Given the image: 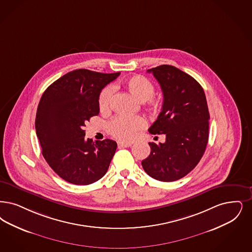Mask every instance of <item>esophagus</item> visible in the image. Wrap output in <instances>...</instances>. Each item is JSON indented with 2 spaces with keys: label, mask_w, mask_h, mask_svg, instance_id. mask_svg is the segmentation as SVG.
Listing matches in <instances>:
<instances>
[{
  "label": "esophagus",
  "mask_w": 252,
  "mask_h": 252,
  "mask_svg": "<svg viewBox=\"0 0 252 252\" xmlns=\"http://www.w3.org/2000/svg\"><path fill=\"white\" fill-rule=\"evenodd\" d=\"M131 143L129 142H118V147L119 148H126V147H130Z\"/></svg>",
  "instance_id": "34e87169"
}]
</instances>
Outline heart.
Segmentation results:
<instances>
[{
    "mask_svg": "<svg viewBox=\"0 0 252 252\" xmlns=\"http://www.w3.org/2000/svg\"><path fill=\"white\" fill-rule=\"evenodd\" d=\"M123 86L131 95L140 102L147 101L153 109H158L159 101L154 98L155 86L151 81L141 75H135L123 82ZM115 85L103 89L98 97V106L102 112L111 108L113 88ZM146 126V121L141 116H116L108 125V131L112 137L120 141H129L135 139L137 133Z\"/></svg>",
    "mask_w": 252,
    "mask_h": 252,
    "instance_id": "1",
    "label": "heart"
}]
</instances>
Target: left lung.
<instances>
[{
	"label": "left lung",
	"instance_id": "obj_1",
	"mask_svg": "<svg viewBox=\"0 0 252 252\" xmlns=\"http://www.w3.org/2000/svg\"><path fill=\"white\" fill-rule=\"evenodd\" d=\"M153 73L163 93L161 112L149 128L166 141L149 142L151 153L141 161L145 172L162 182L186 176L201 160L209 136V111L200 83L175 66L162 64Z\"/></svg>",
	"mask_w": 252,
	"mask_h": 252
}]
</instances>
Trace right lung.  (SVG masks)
Instances as JSON below:
<instances>
[{
    "label": "right lung",
    "instance_id": "1",
    "mask_svg": "<svg viewBox=\"0 0 252 252\" xmlns=\"http://www.w3.org/2000/svg\"><path fill=\"white\" fill-rule=\"evenodd\" d=\"M120 72L77 69L51 84L41 96L35 130L42 155L61 178L74 185H90L102 178L115 154L116 141L85 139L86 122L99 113L98 97Z\"/></svg>",
    "mask_w": 252,
    "mask_h": 252
}]
</instances>
